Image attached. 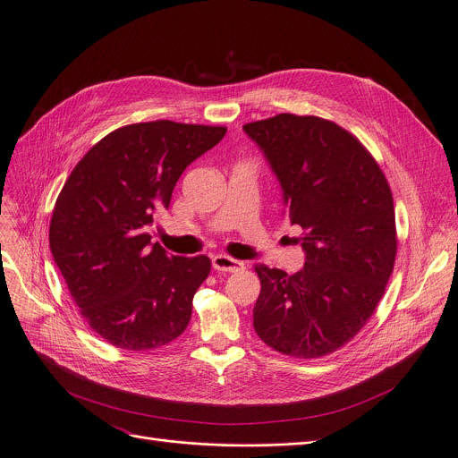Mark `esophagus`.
Returning <instances> with one entry per match:
<instances>
[{
  "mask_svg": "<svg viewBox=\"0 0 458 458\" xmlns=\"http://www.w3.org/2000/svg\"><path fill=\"white\" fill-rule=\"evenodd\" d=\"M212 267L217 272H239L244 268V263H241V260L232 259L228 255H216L212 259Z\"/></svg>",
  "mask_w": 458,
  "mask_h": 458,
  "instance_id": "34e87169",
  "label": "esophagus"
}]
</instances>
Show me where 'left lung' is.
I'll return each instance as SVG.
<instances>
[{"mask_svg": "<svg viewBox=\"0 0 458 458\" xmlns=\"http://www.w3.org/2000/svg\"><path fill=\"white\" fill-rule=\"evenodd\" d=\"M242 128L272 165L306 251L292 276L255 267L253 328L283 355H330L364 328L394 272V195L368 148L330 119L277 114Z\"/></svg>", "mask_w": 458, "mask_h": 458, "instance_id": "obj_1", "label": "left lung"}]
</instances>
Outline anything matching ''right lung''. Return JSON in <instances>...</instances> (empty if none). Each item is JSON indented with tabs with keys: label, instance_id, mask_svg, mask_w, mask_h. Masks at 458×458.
Instances as JSON below:
<instances>
[{
	"label": "right lung",
	"instance_id": "obj_1",
	"mask_svg": "<svg viewBox=\"0 0 458 458\" xmlns=\"http://www.w3.org/2000/svg\"><path fill=\"white\" fill-rule=\"evenodd\" d=\"M225 134L226 126L168 119L126 124L98 141L61 188L50 250L81 317L112 346L154 350L186 330L212 260L168 255L150 242V226L184 168Z\"/></svg>",
	"mask_w": 458,
	"mask_h": 458
}]
</instances>
